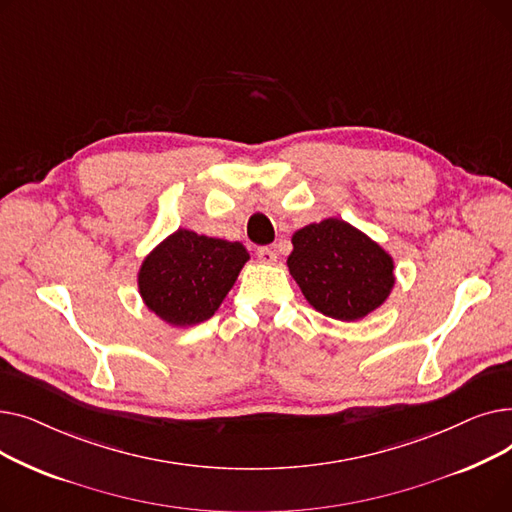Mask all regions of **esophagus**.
I'll list each match as a JSON object with an SVG mask.
<instances>
[{"instance_id": "34e87169", "label": "esophagus", "mask_w": 512, "mask_h": 512, "mask_svg": "<svg viewBox=\"0 0 512 512\" xmlns=\"http://www.w3.org/2000/svg\"><path fill=\"white\" fill-rule=\"evenodd\" d=\"M257 257H259V261H261V263H267V265H274V263L278 261L276 251H274V249H270V247H261V249H257Z\"/></svg>"}]
</instances>
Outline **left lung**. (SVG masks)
Listing matches in <instances>:
<instances>
[{
	"label": "left lung",
	"mask_w": 512,
	"mask_h": 512,
	"mask_svg": "<svg viewBox=\"0 0 512 512\" xmlns=\"http://www.w3.org/2000/svg\"><path fill=\"white\" fill-rule=\"evenodd\" d=\"M288 270L305 299L328 317L355 321L378 309L394 286L390 255L363 232L330 218L294 232Z\"/></svg>",
	"instance_id": "left-lung-1"
}]
</instances>
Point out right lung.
<instances>
[{
  "instance_id": "obj_1",
  "label": "right lung",
  "mask_w": 512,
  "mask_h": 512,
  "mask_svg": "<svg viewBox=\"0 0 512 512\" xmlns=\"http://www.w3.org/2000/svg\"><path fill=\"white\" fill-rule=\"evenodd\" d=\"M249 259L240 242L178 230L143 261L145 305L172 326H195L218 311Z\"/></svg>"
}]
</instances>
